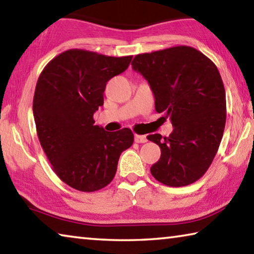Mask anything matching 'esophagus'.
<instances>
[{"mask_svg": "<svg viewBox=\"0 0 254 254\" xmlns=\"http://www.w3.org/2000/svg\"><path fill=\"white\" fill-rule=\"evenodd\" d=\"M134 141L136 143H144V142H147L148 139H147V136H145V135L135 134L134 135Z\"/></svg>", "mask_w": 254, "mask_h": 254, "instance_id": "obj_1", "label": "esophagus"}]
</instances>
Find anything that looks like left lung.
I'll list each match as a JSON object with an SVG mask.
<instances>
[{
    "mask_svg": "<svg viewBox=\"0 0 254 254\" xmlns=\"http://www.w3.org/2000/svg\"><path fill=\"white\" fill-rule=\"evenodd\" d=\"M131 65L148 80L156 111L174 127L168 137L147 136L161 149L151 175L170 187L195 183L213 162L224 132L226 98L220 71L188 46L136 55Z\"/></svg>",
    "mask_w": 254,
    "mask_h": 254,
    "instance_id": "left-lung-1",
    "label": "left lung"
}]
</instances>
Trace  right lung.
<instances>
[{
	"instance_id": "add662e5",
	"label": "right lung",
	"mask_w": 254,
	"mask_h": 254,
	"mask_svg": "<svg viewBox=\"0 0 254 254\" xmlns=\"http://www.w3.org/2000/svg\"><path fill=\"white\" fill-rule=\"evenodd\" d=\"M131 60L132 56L69 49L50 60L38 78L33 96L38 137L56 175L77 190L107 186L120 156L134 140L130 128L107 132L94 126L93 119L104 104L106 83Z\"/></svg>"
}]
</instances>
